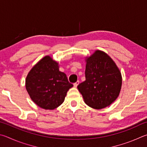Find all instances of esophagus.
I'll return each mask as SVG.
<instances>
[{
  "label": "esophagus",
  "mask_w": 147,
  "mask_h": 147,
  "mask_svg": "<svg viewBox=\"0 0 147 147\" xmlns=\"http://www.w3.org/2000/svg\"><path fill=\"white\" fill-rule=\"evenodd\" d=\"M79 81H78L77 82H76L75 83H74V87H76H76L78 86V85L79 84Z\"/></svg>",
  "instance_id": "1"
}]
</instances>
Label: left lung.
<instances>
[{
	"mask_svg": "<svg viewBox=\"0 0 147 147\" xmlns=\"http://www.w3.org/2000/svg\"><path fill=\"white\" fill-rule=\"evenodd\" d=\"M86 80L78 86L85 103L95 109L111 105L119 96L122 77L114 61L104 51L96 50L86 58Z\"/></svg>",
	"mask_w": 147,
	"mask_h": 147,
	"instance_id": "1",
	"label": "left lung"
}]
</instances>
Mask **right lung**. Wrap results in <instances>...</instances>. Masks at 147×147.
<instances>
[{
  "mask_svg": "<svg viewBox=\"0 0 147 147\" xmlns=\"http://www.w3.org/2000/svg\"><path fill=\"white\" fill-rule=\"evenodd\" d=\"M72 86L66 74L59 71L58 63L48 55L33 67L26 79V88L30 98L46 110L60 106Z\"/></svg>",
  "mask_w": 147,
  "mask_h": 147,
  "instance_id": "right-lung-1",
  "label": "right lung"
}]
</instances>
